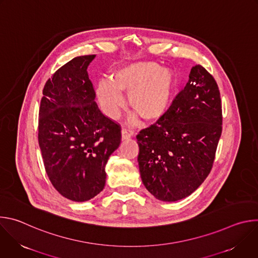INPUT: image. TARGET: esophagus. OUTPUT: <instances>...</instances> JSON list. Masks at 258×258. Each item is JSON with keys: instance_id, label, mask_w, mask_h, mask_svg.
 <instances>
[{"instance_id": "1", "label": "esophagus", "mask_w": 258, "mask_h": 258, "mask_svg": "<svg viewBox=\"0 0 258 258\" xmlns=\"http://www.w3.org/2000/svg\"><path fill=\"white\" fill-rule=\"evenodd\" d=\"M134 136V131L128 127H123L121 131V138L122 140H127Z\"/></svg>"}]
</instances>
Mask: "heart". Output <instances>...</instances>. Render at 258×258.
I'll return each instance as SVG.
<instances>
[{
	"label": "heart",
	"mask_w": 258,
	"mask_h": 258,
	"mask_svg": "<svg viewBox=\"0 0 258 258\" xmlns=\"http://www.w3.org/2000/svg\"><path fill=\"white\" fill-rule=\"evenodd\" d=\"M176 79L174 72L156 62L138 61L117 68L110 81L96 86V97L102 111L109 118L118 117L124 106L121 93L128 94V104L146 121L160 119L168 110ZM130 120L136 121L133 113Z\"/></svg>",
	"instance_id": "1"
}]
</instances>
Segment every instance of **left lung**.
<instances>
[{"label":"left lung","instance_id":"1","mask_svg":"<svg viewBox=\"0 0 258 258\" xmlns=\"http://www.w3.org/2000/svg\"><path fill=\"white\" fill-rule=\"evenodd\" d=\"M222 124L217 84L203 66L196 65L166 113L137 136L146 189L167 202L197 190L212 168Z\"/></svg>","mask_w":258,"mask_h":258}]
</instances>
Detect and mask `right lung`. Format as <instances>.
<instances>
[{"label":"right lung","mask_w":258,"mask_h":258,"mask_svg":"<svg viewBox=\"0 0 258 258\" xmlns=\"http://www.w3.org/2000/svg\"><path fill=\"white\" fill-rule=\"evenodd\" d=\"M96 55L73 58L44 87L39 144L47 174L65 198L84 202L105 186V166L120 144V125L95 102L88 66Z\"/></svg>","instance_id":"1"}]
</instances>
